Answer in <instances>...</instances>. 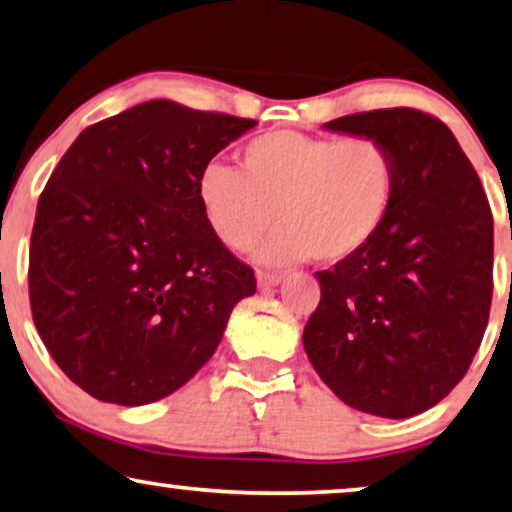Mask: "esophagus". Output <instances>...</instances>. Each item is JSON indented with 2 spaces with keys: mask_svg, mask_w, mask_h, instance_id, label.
Returning <instances> with one entry per match:
<instances>
[{
  "mask_svg": "<svg viewBox=\"0 0 512 512\" xmlns=\"http://www.w3.org/2000/svg\"><path fill=\"white\" fill-rule=\"evenodd\" d=\"M283 276L280 273H271V271H257V285L262 287V290H269V287H276Z\"/></svg>",
  "mask_w": 512,
  "mask_h": 512,
  "instance_id": "esophagus-1",
  "label": "esophagus"
}]
</instances>
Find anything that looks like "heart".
<instances>
[{
	"label": "heart",
	"instance_id": "obj_1",
	"mask_svg": "<svg viewBox=\"0 0 512 512\" xmlns=\"http://www.w3.org/2000/svg\"><path fill=\"white\" fill-rule=\"evenodd\" d=\"M392 148L373 136H308L292 129L248 141L241 169L208 162L197 197L211 232L232 250L253 248L264 264L315 259L338 264L380 234L397 197Z\"/></svg>",
	"mask_w": 512,
	"mask_h": 512
}]
</instances>
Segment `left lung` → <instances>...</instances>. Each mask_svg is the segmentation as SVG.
Returning <instances> with one entry per match:
<instances>
[{
	"mask_svg": "<svg viewBox=\"0 0 512 512\" xmlns=\"http://www.w3.org/2000/svg\"><path fill=\"white\" fill-rule=\"evenodd\" d=\"M392 148L397 197L380 234L318 271L304 350L350 408L403 420L464 378L492 306L494 220L455 134L434 115L378 109L325 122Z\"/></svg>",
	"mask_w": 512,
	"mask_h": 512,
	"instance_id": "left-lung-1",
	"label": "left lung"
}]
</instances>
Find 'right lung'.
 <instances>
[{"instance_id":"1","label":"right lung","mask_w":512,"mask_h":512,"mask_svg":"<svg viewBox=\"0 0 512 512\" xmlns=\"http://www.w3.org/2000/svg\"><path fill=\"white\" fill-rule=\"evenodd\" d=\"M257 125L153 99L78 134L41 192L30 304L90 397L143 406L213 357L255 273L211 232L199 171Z\"/></svg>"}]
</instances>
